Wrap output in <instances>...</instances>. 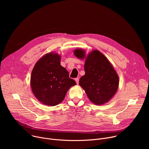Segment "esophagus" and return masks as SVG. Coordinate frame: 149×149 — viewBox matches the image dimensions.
Returning <instances> with one entry per match:
<instances>
[{
	"label": "esophagus",
	"mask_w": 149,
	"mask_h": 149,
	"mask_svg": "<svg viewBox=\"0 0 149 149\" xmlns=\"http://www.w3.org/2000/svg\"><path fill=\"white\" fill-rule=\"evenodd\" d=\"M75 81L77 84H78V83H79V78H75Z\"/></svg>",
	"instance_id": "obj_1"
}]
</instances>
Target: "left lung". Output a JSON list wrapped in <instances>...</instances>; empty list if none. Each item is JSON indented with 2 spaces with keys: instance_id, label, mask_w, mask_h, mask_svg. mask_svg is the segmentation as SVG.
Returning a JSON list of instances; mask_svg holds the SVG:
<instances>
[{
  "instance_id": "obj_1",
  "label": "left lung",
  "mask_w": 149,
  "mask_h": 149,
  "mask_svg": "<svg viewBox=\"0 0 149 149\" xmlns=\"http://www.w3.org/2000/svg\"><path fill=\"white\" fill-rule=\"evenodd\" d=\"M83 49L74 50V55L85 60L84 75L79 84L87 95L88 99L95 105L109 102L116 94L119 85V77L109 59L98 50H93L87 55Z\"/></svg>"
}]
</instances>
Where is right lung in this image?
<instances>
[{
	"instance_id": "add662e5",
	"label": "right lung",
	"mask_w": 149,
	"mask_h": 149,
	"mask_svg": "<svg viewBox=\"0 0 149 149\" xmlns=\"http://www.w3.org/2000/svg\"><path fill=\"white\" fill-rule=\"evenodd\" d=\"M61 55L54 52L42 56L35 63L31 77V87L37 100L55 106L65 98L69 89L76 85L68 71L61 65Z\"/></svg>"
}]
</instances>
